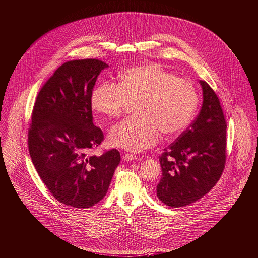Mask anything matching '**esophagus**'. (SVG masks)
Here are the masks:
<instances>
[{
	"instance_id": "esophagus-1",
	"label": "esophagus",
	"mask_w": 258,
	"mask_h": 258,
	"mask_svg": "<svg viewBox=\"0 0 258 258\" xmlns=\"http://www.w3.org/2000/svg\"><path fill=\"white\" fill-rule=\"evenodd\" d=\"M122 159H123L124 161H134V160H136V159H137V156H136V155H134V154L124 153V154L122 155Z\"/></svg>"
}]
</instances>
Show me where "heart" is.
Here are the masks:
<instances>
[{"mask_svg": "<svg viewBox=\"0 0 258 258\" xmlns=\"http://www.w3.org/2000/svg\"><path fill=\"white\" fill-rule=\"evenodd\" d=\"M136 103L134 117L112 127V146L139 152L153 146L160 133L181 134L191 122L199 104L195 85L159 64L148 63L122 72L119 83L102 82L93 89L91 106L107 118H117Z\"/></svg>", "mask_w": 258, "mask_h": 258, "instance_id": "1", "label": "heart"}]
</instances>
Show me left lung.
<instances>
[{"instance_id": "8db88e82", "label": "left lung", "mask_w": 258, "mask_h": 258, "mask_svg": "<svg viewBox=\"0 0 258 258\" xmlns=\"http://www.w3.org/2000/svg\"><path fill=\"white\" fill-rule=\"evenodd\" d=\"M202 109L190 126L159 156L162 177L157 197L171 208L184 207L207 195L226 162L227 123L220 100L206 81Z\"/></svg>"}]
</instances>
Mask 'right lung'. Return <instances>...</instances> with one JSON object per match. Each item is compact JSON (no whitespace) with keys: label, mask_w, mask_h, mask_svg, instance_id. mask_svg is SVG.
I'll list each match as a JSON object with an SVG mask.
<instances>
[{"label":"right lung","mask_w":258,"mask_h":258,"mask_svg":"<svg viewBox=\"0 0 258 258\" xmlns=\"http://www.w3.org/2000/svg\"><path fill=\"white\" fill-rule=\"evenodd\" d=\"M96 58L62 63L40 89L28 130V148L37 173L61 204L87 209L106 195L120 154L90 155L104 139L93 123L91 94L107 68Z\"/></svg>","instance_id":"add662e5"}]
</instances>
